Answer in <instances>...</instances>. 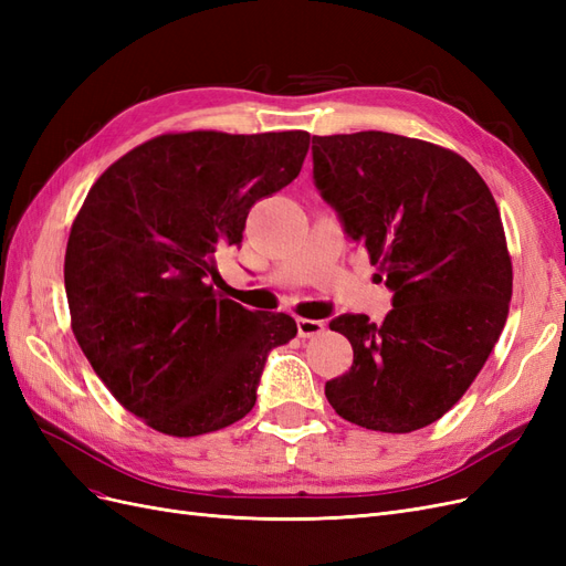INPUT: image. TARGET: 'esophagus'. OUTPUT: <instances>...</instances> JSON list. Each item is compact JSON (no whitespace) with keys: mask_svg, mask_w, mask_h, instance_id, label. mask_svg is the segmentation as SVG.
<instances>
[{"mask_svg":"<svg viewBox=\"0 0 566 566\" xmlns=\"http://www.w3.org/2000/svg\"><path fill=\"white\" fill-rule=\"evenodd\" d=\"M325 331L323 321H314V318H297V333L300 337H316Z\"/></svg>","mask_w":566,"mask_h":566,"instance_id":"34e87169","label":"esophagus"}]
</instances>
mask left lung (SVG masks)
Here are the masks:
<instances>
[{
	"label": "left lung",
	"instance_id": "8db88e82",
	"mask_svg": "<svg viewBox=\"0 0 566 566\" xmlns=\"http://www.w3.org/2000/svg\"><path fill=\"white\" fill-rule=\"evenodd\" d=\"M312 158L321 198L391 290L382 323L331 321L352 342L354 364L325 382V397L366 430H420L468 391L503 333L512 262L501 212L465 158L420 139L314 136Z\"/></svg>",
	"mask_w": 566,
	"mask_h": 566
}]
</instances>
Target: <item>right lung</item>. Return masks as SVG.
Listing matches in <instances>:
<instances>
[{
	"label": "right lung",
	"instance_id": "add662e5",
	"mask_svg": "<svg viewBox=\"0 0 566 566\" xmlns=\"http://www.w3.org/2000/svg\"><path fill=\"white\" fill-rule=\"evenodd\" d=\"M306 132L163 134L92 186L65 250L73 333L113 397L153 430L198 437L245 418L266 356L297 335L210 283L252 205L293 181Z\"/></svg>",
	"mask_w": 566,
	"mask_h": 566
}]
</instances>
